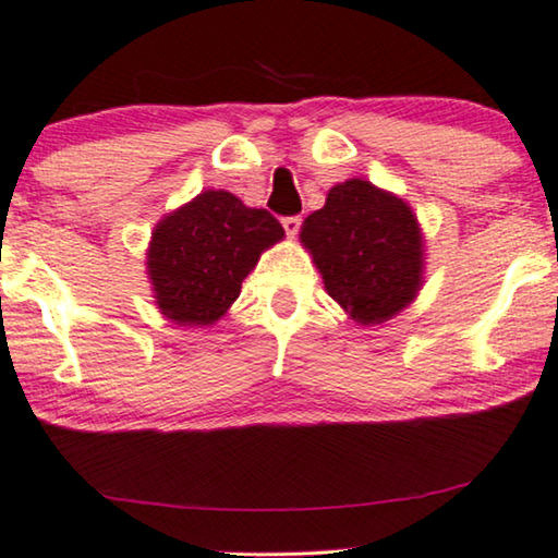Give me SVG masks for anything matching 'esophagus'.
Returning <instances> with one entry per match:
<instances>
[{
	"mask_svg": "<svg viewBox=\"0 0 558 558\" xmlns=\"http://www.w3.org/2000/svg\"><path fill=\"white\" fill-rule=\"evenodd\" d=\"M282 228H286L288 238H295L298 230H301V218L298 215H290V218H282Z\"/></svg>",
	"mask_w": 558,
	"mask_h": 558,
	"instance_id": "1",
	"label": "esophagus"
}]
</instances>
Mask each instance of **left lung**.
Listing matches in <instances>:
<instances>
[{"label":"left lung","instance_id":"1","mask_svg":"<svg viewBox=\"0 0 558 558\" xmlns=\"http://www.w3.org/2000/svg\"><path fill=\"white\" fill-rule=\"evenodd\" d=\"M301 243L328 295L361 326H378L413 303L423 286V235L401 197L368 180L330 187L307 215Z\"/></svg>","mask_w":558,"mask_h":558}]
</instances>
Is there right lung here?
<instances>
[{
  "label": "right lung",
  "instance_id": "obj_1",
  "mask_svg": "<svg viewBox=\"0 0 558 558\" xmlns=\"http://www.w3.org/2000/svg\"><path fill=\"white\" fill-rule=\"evenodd\" d=\"M286 230L268 210L226 190H205L157 222L147 251L155 303L178 326H213Z\"/></svg>",
  "mask_w": 558,
  "mask_h": 558
}]
</instances>
